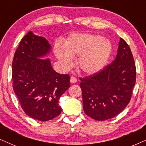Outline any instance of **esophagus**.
Returning a JSON list of instances; mask_svg holds the SVG:
<instances>
[{
  "instance_id": "obj_1",
  "label": "esophagus",
  "mask_w": 146,
  "mask_h": 146,
  "mask_svg": "<svg viewBox=\"0 0 146 146\" xmlns=\"http://www.w3.org/2000/svg\"><path fill=\"white\" fill-rule=\"evenodd\" d=\"M76 82H77V78L76 77L71 76V78H70V82H71V83H76Z\"/></svg>"
}]
</instances>
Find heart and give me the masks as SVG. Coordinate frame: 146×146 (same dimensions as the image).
<instances>
[{"label":"heart","mask_w":146,"mask_h":146,"mask_svg":"<svg viewBox=\"0 0 146 146\" xmlns=\"http://www.w3.org/2000/svg\"><path fill=\"white\" fill-rule=\"evenodd\" d=\"M64 48L55 49L56 56L66 69L74 65V57L79 55L78 66L82 72L92 74L105 66L112 51L108 39L100 35L74 34L65 41Z\"/></svg>","instance_id":"1"}]
</instances>
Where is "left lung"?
I'll use <instances>...</instances> for the list:
<instances>
[{
	"mask_svg": "<svg viewBox=\"0 0 146 146\" xmlns=\"http://www.w3.org/2000/svg\"><path fill=\"white\" fill-rule=\"evenodd\" d=\"M114 61L98 72L80 78L84 111L96 120L116 116L127 107L136 81V68L131 48L120 38Z\"/></svg>",
	"mask_w": 146,
	"mask_h": 146,
	"instance_id": "1",
	"label": "left lung"
}]
</instances>
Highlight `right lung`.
<instances>
[{
	"instance_id": "right-lung-1",
	"label": "right lung",
	"mask_w": 146,
	"mask_h": 146,
	"mask_svg": "<svg viewBox=\"0 0 146 146\" xmlns=\"http://www.w3.org/2000/svg\"><path fill=\"white\" fill-rule=\"evenodd\" d=\"M45 38L30 31L21 39L12 64L13 88L25 113L34 119L46 121L59 116V99L70 86L69 74L52 68L42 59L51 51Z\"/></svg>"
}]
</instances>
